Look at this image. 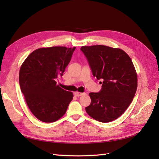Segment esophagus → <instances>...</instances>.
<instances>
[{"label":"esophagus","instance_id":"34e87169","mask_svg":"<svg viewBox=\"0 0 159 159\" xmlns=\"http://www.w3.org/2000/svg\"><path fill=\"white\" fill-rule=\"evenodd\" d=\"M84 94L85 93H80V92H78V91H75V92H74V95H75L76 97H80V96H81Z\"/></svg>","mask_w":159,"mask_h":159}]
</instances>
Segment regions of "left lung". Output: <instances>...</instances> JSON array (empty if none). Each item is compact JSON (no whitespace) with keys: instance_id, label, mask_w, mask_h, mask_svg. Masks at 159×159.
Returning <instances> with one entry per match:
<instances>
[{"instance_id":"left-lung-1","label":"left lung","mask_w":159,"mask_h":159,"mask_svg":"<svg viewBox=\"0 0 159 159\" xmlns=\"http://www.w3.org/2000/svg\"><path fill=\"white\" fill-rule=\"evenodd\" d=\"M81 50L93 75L103 80L99 92L89 93L86 112L96 121H114L125 111L137 91V75L131 57L121 49L103 45L82 46Z\"/></svg>"}]
</instances>
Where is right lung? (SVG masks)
Masks as SVG:
<instances>
[{"mask_svg":"<svg viewBox=\"0 0 159 159\" xmlns=\"http://www.w3.org/2000/svg\"><path fill=\"white\" fill-rule=\"evenodd\" d=\"M75 47L38 48L28 56L19 72V84L28 108L40 121L54 122L66 113L73 93L61 88L56 79L63 75Z\"/></svg>","mask_w":159,"mask_h":159,"instance_id":"add662e5","label":"right lung"}]
</instances>
